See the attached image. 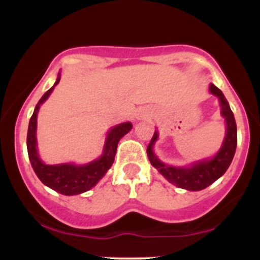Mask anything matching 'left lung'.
I'll return each mask as SVG.
<instances>
[{"instance_id": "1", "label": "left lung", "mask_w": 260, "mask_h": 260, "mask_svg": "<svg viewBox=\"0 0 260 260\" xmlns=\"http://www.w3.org/2000/svg\"><path fill=\"white\" fill-rule=\"evenodd\" d=\"M210 91L211 94L219 98L220 106H221V115L226 122V135H225L224 142L220 151L211 159H203L188 167H174L164 164L153 153V145L158 138L157 132L153 133V137L147 147V154H148L152 166L156 167L159 174L164 175L170 182L185 190L200 191L221 177L232 164L235 149H237V123H235L234 114L230 109L229 103L222 91L214 84H210Z\"/></svg>"}]
</instances>
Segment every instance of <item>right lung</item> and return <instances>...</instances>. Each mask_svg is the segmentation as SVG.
<instances>
[{"label":"right lung","mask_w":260,"mask_h":260,"mask_svg":"<svg viewBox=\"0 0 260 260\" xmlns=\"http://www.w3.org/2000/svg\"><path fill=\"white\" fill-rule=\"evenodd\" d=\"M60 81V75L55 81L54 86ZM52 88H50L36 104L34 114L31 115L27 129V152L31 166L35 171L36 176L40 179L44 185L62 195H78L90 190L98 181L106 175L114 162L117 146L120 138L127 135L132 129V123L125 122L115 125L108 132L106 145H104L103 154L98 159L89 162L86 165L61 164V165H46L40 159L36 148V124H38V113L40 106L49 98Z\"/></svg>","instance_id":"right-lung-1"}]
</instances>
